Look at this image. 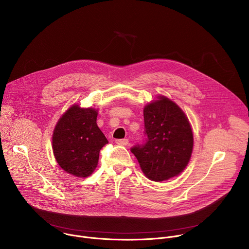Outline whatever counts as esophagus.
<instances>
[{
	"label": "esophagus",
	"instance_id": "obj_1",
	"mask_svg": "<svg viewBox=\"0 0 249 249\" xmlns=\"http://www.w3.org/2000/svg\"><path fill=\"white\" fill-rule=\"evenodd\" d=\"M115 143L120 146H127L129 144V140L128 139H118V140H115Z\"/></svg>",
	"mask_w": 249,
	"mask_h": 249
}]
</instances>
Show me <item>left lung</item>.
<instances>
[{
  "label": "left lung",
  "mask_w": 249,
  "mask_h": 249,
  "mask_svg": "<svg viewBox=\"0 0 249 249\" xmlns=\"http://www.w3.org/2000/svg\"><path fill=\"white\" fill-rule=\"evenodd\" d=\"M148 140L131 152L150 180L164 181L180 174L193 151V132L182 109L169 98L159 95L144 107Z\"/></svg>",
  "instance_id": "obj_1"
}]
</instances>
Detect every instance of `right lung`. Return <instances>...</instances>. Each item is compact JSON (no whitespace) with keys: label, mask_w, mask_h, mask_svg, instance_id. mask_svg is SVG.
Listing matches in <instances>:
<instances>
[{"label":"right lung","mask_w":249,"mask_h":249,"mask_svg":"<svg viewBox=\"0 0 249 249\" xmlns=\"http://www.w3.org/2000/svg\"><path fill=\"white\" fill-rule=\"evenodd\" d=\"M97 109L73 104L60 117L52 135L56 161L76 177L89 176L97 166L101 148L107 139L96 124Z\"/></svg>","instance_id":"right-lung-1"}]
</instances>
